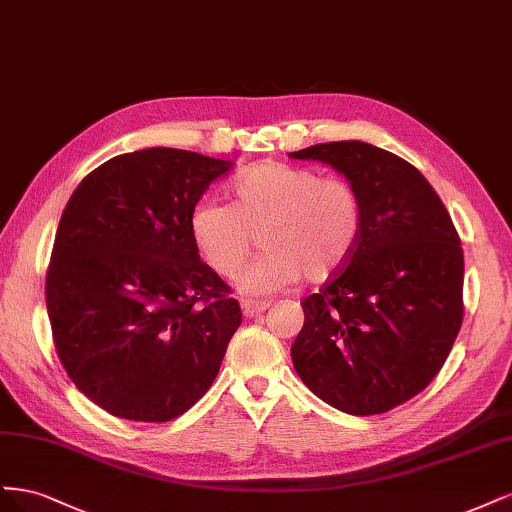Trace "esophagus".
<instances>
[{
    "label": "esophagus",
    "instance_id": "esophagus-1",
    "mask_svg": "<svg viewBox=\"0 0 512 512\" xmlns=\"http://www.w3.org/2000/svg\"><path fill=\"white\" fill-rule=\"evenodd\" d=\"M268 302H255V300H242V312L244 317H257L261 312L268 310Z\"/></svg>",
    "mask_w": 512,
    "mask_h": 512
}]
</instances>
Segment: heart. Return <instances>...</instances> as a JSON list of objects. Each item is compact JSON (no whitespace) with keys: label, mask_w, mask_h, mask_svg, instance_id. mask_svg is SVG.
<instances>
[{"label":"heart","mask_w":512,"mask_h":512,"mask_svg":"<svg viewBox=\"0 0 512 512\" xmlns=\"http://www.w3.org/2000/svg\"><path fill=\"white\" fill-rule=\"evenodd\" d=\"M364 202L340 176L283 161H261L232 185V204L200 200L189 217L191 236L208 266L234 278L259 244L266 249L246 270L242 291L263 295L293 285L323 283L357 249Z\"/></svg>","instance_id":"obj_1"}]
</instances>
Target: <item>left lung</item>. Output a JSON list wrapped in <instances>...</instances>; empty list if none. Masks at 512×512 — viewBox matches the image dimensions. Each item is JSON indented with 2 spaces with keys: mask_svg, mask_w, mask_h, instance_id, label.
Listing matches in <instances>:
<instances>
[{
  "mask_svg": "<svg viewBox=\"0 0 512 512\" xmlns=\"http://www.w3.org/2000/svg\"><path fill=\"white\" fill-rule=\"evenodd\" d=\"M346 176L364 202L357 249L302 302L295 372L323 402L381 415L434 381L464 321V251L438 193L402 157L359 140L289 153Z\"/></svg>",
  "mask_w": 512,
  "mask_h": 512,
  "instance_id": "8db88e82",
  "label": "left lung"
}]
</instances>
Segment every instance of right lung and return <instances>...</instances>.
I'll return each instance as SVG.
<instances>
[{
	"label": "right lung",
	"instance_id": "1",
	"mask_svg": "<svg viewBox=\"0 0 512 512\" xmlns=\"http://www.w3.org/2000/svg\"><path fill=\"white\" fill-rule=\"evenodd\" d=\"M229 168L180 148L125 153L82 178L61 214L46 272L55 349L114 417L176 419L219 374L242 310L197 255L189 217Z\"/></svg>",
	"mask_w": 512,
	"mask_h": 512
}]
</instances>
